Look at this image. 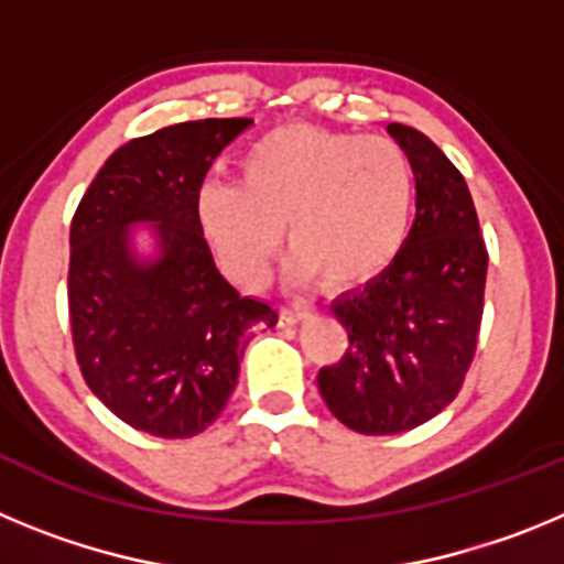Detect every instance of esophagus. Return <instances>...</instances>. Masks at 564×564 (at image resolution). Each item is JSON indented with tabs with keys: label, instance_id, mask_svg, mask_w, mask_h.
Segmentation results:
<instances>
[{
	"label": "esophagus",
	"instance_id": "34e87169",
	"mask_svg": "<svg viewBox=\"0 0 564 564\" xmlns=\"http://www.w3.org/2000/svg\"><path fill=\"white\" fill-rule=\"evenodd\" d=\"M302 318H307L305 307H282V311H279V325L282 327L296 325V322H302Z\"/></svg>",
	"mask_w": 564,
	"mask_h": 564
}]
</instances>
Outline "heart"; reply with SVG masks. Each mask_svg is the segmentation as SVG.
<instances>
[{"label":"heart","instance_id":"1","mask_svg":"<svg viewBox=\"0 0 564 564\" xmlns=\"http://www.w3.org/2000/svg\"><path fill=\"white\" fill-rule=\"evenodd\" d=\"M242 183L197 188V223L223 271L257 288L285 234L291 276L352 288L395 259L410 228L415 174L387 138L282 127L239 161ZM283 231H278V226Z\"/></svg>","mask_w":564,"mask_h":564}]
</instances>
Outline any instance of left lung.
I'll list each match as a JSON object with an SVG mask.
<instances>
[{
    "label": "left lung",
    "instance_id": "1",
    "mask_svg": "<svg viewBox=\"0 0 564 564\" xmlns=\"http://www.w3.org/2000/svg\"><path fill=\"white\" fill-rule=\"evenodd\" d=\"M387 132L412 163L415 223L390 265L330 305L350 347L318 370L327 410L361 435L410 432L455 401L477 350L488 268L455 163L417 129Z\"/></svg>",
    "mask_w": 564,
    "mask_h": 564
}]
</instances>
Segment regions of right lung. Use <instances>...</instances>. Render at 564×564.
<instances>
[{"instance_id":"obj_1","label":"right lung","mask_w":564,"mask_h":564,"mask_svg":"<svg viewBox=\"0 0 564 564\" xmlns=\"http://www.w3.org/2000/svg\"><path fill=\"white\" fill-rule=\"evenodd\" d=\"M251 118H206L115 149L69 226V327L82 376L112 415L154 437H194L226 410L268 302L220 273L197 223V188ZM149 225L152 258L133 251Z\"/></svg>"}]
</instances>
